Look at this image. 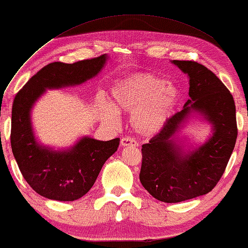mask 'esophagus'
Returning a JSON list of instances; mask_svg holds the SVG:
<instances>
[{
  "label": "esophagus",
  "instance_id": "obj_1",
  "mask_svg": "<svg viewBox=\"0 0 248 248\" xmlns=\"http://www.w3.org/2000/svg\"><path fill=\"white\" fill-rule=\"evenodd\" d=\"M120 144L123 145V147H138V142L133 139V138H130V137H125V138H123L120 141Z\"/></svg>",
  "mask_w": 248,
  "mask_h": 248
}]
</instances>
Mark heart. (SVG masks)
Here are the masks:
<instances>
[{"mask_svg": "<svg viewBox=\"0 0 248 248\" xmlns=\"http://www.w3.org/2000/svg\"><path fill=\"white\" fill-rule=\"evenodd\" d=\"M113 106L104 101L101 117L115 121L117 110L133 113L132 125L143 136L158 133L180 98L179 88L171 81L150 74H136L117 82L111 90Z\"/></svg>", "mask_w": 248, "mask_h": 248, "instance_id": "b5f03b06", "label": "heart"}]
</instances>
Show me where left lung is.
<instances>
[{
    "mask_svg": "<svg viewBox=\"0 0 248 248\" xmlns=\"http://www.w3.org/2000/svg\"><path fill=\"white\" fill-rule=\"evenodd\" d=\"M171 62L187 75L190 99L142 145L139 178L155 199L178 203L213 190L234 150L237 124L233 96L214 73L196 62ZM194 113L212 125V135L191 151L177 133Z\"/></svg>",
    "mask_w": 248,
    "mask_h": 248,
    "instance_id": "8db88e82",
    "label": "left lung"
}]
</instances>
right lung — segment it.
I'll list each match as a JSON object with an SVG mask.
<instances>
[{"instance_id":"1","label":"right lung","mask_w":248,"mask_h":248,"mask_svg":"<svg viewBox=\"0 0 248 248\" xmlns=\"http://www.w3.org/2000/svg\"><path fill=\"white\" fill-rule=\"evenodd\" d=\"M107 55L74 64L55 62L37 72L14 98L11 145L19 171L30 186L46 199L75 201L93 187L101 168L117 151L119 138L100 141L82 137L67 149L54 150L35 137L32 108L47 89L78 86L104 68Z\"/></svg>"}]
</instances>
